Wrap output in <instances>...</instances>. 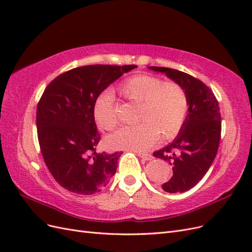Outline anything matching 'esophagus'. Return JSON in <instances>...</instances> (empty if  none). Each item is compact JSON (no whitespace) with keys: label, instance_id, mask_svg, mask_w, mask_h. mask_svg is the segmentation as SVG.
Wrapping results in <instances>:
<instances>
[{"label":"esophagus","instance_id":"34e87169","mask_svg":"<svg viewBox=\"0 0 252 252\" xmlns=\"http://www.w3.org/2000/svg\"><path fill=\"white\" fill-rule=\"evenodd\" d=\"M138 156L140 158H142L143 159H145V161H151L152 158H154V157H152L151 155L149 154H144V152H138Z\"/></svg>","mask_w":252,"mask_h":252}]
</instances>
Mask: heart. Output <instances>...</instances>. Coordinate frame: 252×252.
<instances>
[{"label":"heart","mask_w":252,"mask_h":252,"mask_svg":"<svg viewBox=\"0 0 252 252\" xmlns=\"http://www.w3.org/2000/svg\"><path fill=\"white\" fill-rule=\"evenodd\" d=\"M120 93L129 102L139 104L138 125L119 129L106 139L111 149L145 151L161 140H171L182 129L188 112V97L180 84L164 83L147 73L134 74L120 85ZM97 126L111 130L119 124V116L111 91H104L94 104Z\"/></svg>","instance_id":"b5f03b06"}]
</instances>
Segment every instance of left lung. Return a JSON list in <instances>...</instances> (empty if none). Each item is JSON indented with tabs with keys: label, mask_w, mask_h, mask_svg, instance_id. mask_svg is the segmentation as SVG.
Here are the masks:
<instances>
[{
	"label": "left lung",
	"mask_w": 252,
	"mask_h": 252,
	"mask_svg": "<svg viewBox=\"0 0 252 252\" xmlns=\"http://www.w3.org/2000/svg\"><path fill=\"white\" fill-rule=\"evenodd\" d=\"M148 68L180 84L188 97V113L177 138L154 152L172 166L173 175L163 190L185 192L204 178L217 156L222 129L219 102L212 90L192 75L166 67Z\"/></svg>",
	"instance_id": "obj_1"
}]
</instances>
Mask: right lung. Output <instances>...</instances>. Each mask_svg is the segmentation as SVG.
<instances>
[{"label":"right lung","instance_id":"right-lung-1","mask_svg":"<svg viewBox=\"0 0 252 252\" xmlns=\"http://www.w3.org/2000/svg\"><path fill=\"white\" fill-rule=\"evenodd\" d=\"M135 65H88L53 80L36 107L37 139L59 184L78 194L101 191L116 173L121 152L97 154L101 140L94 117L96 97Z\"/></svg>","mask_w":252,"mask_h":252}]
</instances>
